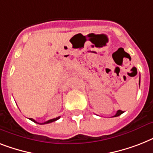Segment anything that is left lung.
Returning <instances> with one entry per match:
<instances>
[{"mask_svg": "<svg viewBox=\"0 0 153 153\" xmlns=\"http://www.w3.org/2000/svg\"><path fill=\"white\" fill-rule=\"evenodd\" d=\"M123 113H124V112L122 111V110H117V113H116V114H115V115L114 116V117L120 116V115L123 114Z\"/></svg>", "mask_w": 153, "mask_h": 153, "instance_id": "left-lung-1", "label": "left lung"}]
</instances>
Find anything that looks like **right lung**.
Listing matches in <instances>:
<instances>
[{
	"instance_id": "add662e5",
	"label": "right lung",
	"mask_w": 153,
	"mask_h": 153,
	"mask_svg": "<svg viewBox=\"0 0 153 153\" xmlns=\"http://www.w3.org/2000/svg\"><path fill=\"white\" fill-rule=\"evenodd\" d=\"M60 117H55V118H53V119H51V120H48V121H45V122H44V123H38L37 121H36L34 120V119H32V118H29L31 121H34V122H36V123H38V124H40V125H44V124H48V123H51V122H53V121H57L58 119H59Z\"/></svg>"
}]
</instances>
